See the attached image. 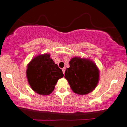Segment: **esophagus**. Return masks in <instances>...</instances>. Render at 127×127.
Returning a JSON list of instances; mask_svg holds the SVG:
<instances>
[{
    "label": "esophagus",
    "instance_id": "obj_1",
    "mask_svg": "<svg viewBox=\"0 0 127 127\" xmlns=\"http://www.w3.org/2000/svg\"><path fill=\"white\" fill-rule=\"evenodd\" d=\"M62 71H63V74H64L65 71H66V68H65V67H64V68H63L62 69Z\"/></svg>",
    "mask_w": 127,
    "mask_h": 127
}]
</instances>
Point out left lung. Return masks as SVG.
<instances>
[{
	"mask_svg": "<svg viewBox=\"0 0 127 127\" xmlns=\"http://www.w3.org/2000/svg\"><path fill=\"white\" fill-rule=\"evenodd\" d=\"M69 65L64 77L73 92L79 95L92 92L99 80V71L95 64L89 60L74 57L69 61Z\"/></svg>",
	"mask_w": 127,
	"mask_h": 127,
	"instance_id": "1",
	"label": "left lung"
}]
</instances>
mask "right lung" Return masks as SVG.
Returning a JSON list of instances; mask_svg holds the SVG:
<instances>
[{"mask_svg":"<svg viewBox=\"0 0 127 127\" xmlns=\"http://www.w3.org/2000/svg\"><path fill=\"white\" fill-rule=\"evenodd\" d=\"M50 56L49 54L36 56L29 63L26 71L31 87L43 95L50 94L58 80L64 76L62 70Z\"/></svg>","mask_w":127,"mask_h":127,"instance_id":"add662e5","label":"right lung"}]
</instances>
